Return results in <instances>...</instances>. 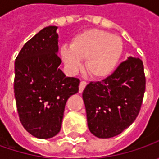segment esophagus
Wrapping results in <instances>:
<instances>
[{"instance_id": "obj_1", "label": "esophagus", "mask_w": 159, "mask_h": 159, "mask_svg": "<svg viewBox=\"0 0 159 159\" xmlns=\"http://www.w3.org/2000/svg\"><path fill=\"white\" fill-rule=\"evenodd\" d=\"M86 86H87V82H86V81H81V82L80 83V87H79V91H80V93H82L84 89L86 88Z\"/></svg>"}]
</instances>
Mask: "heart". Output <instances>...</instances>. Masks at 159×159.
I'll use <instances>...</instances> for the list:
<instances>
[{
  "instance_id": "1",
  "label": "heart",
  "mask_w": 159,
  "mask_h": 159,
  "mask_svg": "<svg viewBox=\"0 0 159 159\" xmlns=\"http://www.w3.org/2000/svg\"><path fill=\"white\" fill-rule=\"evenodd\" d=\"M122 39L109 32L90 29L77 34L70 47L61 48L60 54L66 67L71 72L82 68L87 60V70L95 79H103L112 73L123 55Z\"/></svg>"
}]
</instances>
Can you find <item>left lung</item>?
I'll use <instances>...</instances> for the list:
<instances>
[{
	"label": "left lung",
	"mask_w": 159,
	"mask_h": 159,
	"mask_svg": "<svg viewBox=\"0 0 159 159\" xmlns=\"http://www.w3.org/2000/svg\"><path fill=\"white\" fill-rule=\"evenodd\" d=\"M145 85L143 61L132 57L106 79L89 83L82 97L90 132L104 139L130 126L140 111Z\"/></svg>",
	"instance_id": "1"
}]
</instances>
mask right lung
<instances>
[{
    "instance_id": "right-lung-1",
    "label": "right lung",
    "mask_w": 159,
    "mask_h": 159,
    "mask_svg": "<svg viewBox=\"0 0 159 159\" xmlns=\"http://www.w3.org/2000/svg\"><path fill=\"white\" fill-rule=\"evenodd\" d=\"M57 26H48L29 40L16 58L14 93L20 122L40 139L60 132L65 103L79 91L80 80L59 69Z\"/></svg>"
}]
</instances>
